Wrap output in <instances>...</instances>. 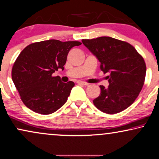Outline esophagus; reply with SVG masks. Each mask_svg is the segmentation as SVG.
I'll return each mask as SVG.
<instances>
[{
  "label": "esophagus",
  "mask_w": 159,
  "mask_h": 159,
  "mask_svg": "<svg viewBox=\"0 0 159 159\" xmlns=\"http://www.w3.org/2000/svg\"><path fill=\"white\" fill-rule=\"evenodd\" d=\"M77 83L80 84H83V85H88V83H87V82H82V81H77Z\"/></svg>",
  "instance_id": "obj_1"
}]
</instances>
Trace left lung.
<instances>
[{"mask_svg": "<svg viewBox=\"0 0 159 159\" xmlns=\"http://www.w3.org/2000/svg\"><path fill=\"white\" fill-rule=\"evenodd\" d=\"M83 44L97 57L100 69L107 76L108 88L100 85L99 96L93 101L107 114L122 112L139 96L145 82L146 65L132 45L109 36L82 39Z\"/></svg>", "mask_w": 159, "mask_h": 159, "instance_id": "obj_1", "label": "left lung"}]
</instances>
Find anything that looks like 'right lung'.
Returning <instances> with one entry per match:
<instances>
[{"label":"right lung","mask_w":159,"mask_h":159,"mask_svg":"<svg viewBox=\"0 0 159 159\" xmlns=\"http://www.w3.org/2000/svg\"><path fill=\"white\" fill-rule=\"evenodd\" d=\"M80 44V42L50 39L30 44L20 52L12 67L11 78L28 108L49 115L66 102L75 83H64L52 74L64 69L70 49Z\"/></svg>","instance_id":"right-lung-1"}]
</instances>
